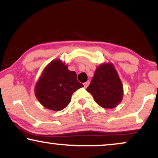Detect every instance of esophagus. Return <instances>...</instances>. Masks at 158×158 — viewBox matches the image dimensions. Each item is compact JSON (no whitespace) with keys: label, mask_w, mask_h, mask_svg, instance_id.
<instances>
[{"label":"esophagus","mask_w":158,"mask_h":158,"mask_svg":"<svg viewBox=\"0 0 158 158\" xmlns=\"http://www.w3.org/2000/svg\"><path fill=\"white\" fill-rule=\"evenodd\" d=\"M89 83H90V81H86L85 83H83V85H84V87H85V88H87L88 86V85H89Z\"/></svg>","instance_id":"esophagus-1"}]
</instances>
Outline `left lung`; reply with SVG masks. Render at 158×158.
<instances>
[{
  "mask_svg": "<svg viewBox=\"0 0 158 158\" xmlns=\"http://www.w3.org/2000/svg\"><path fill=\"white\" fill-rule=\"evenodd\" d=\"M87 91L100 106L113 109L122 102L124 88L117 71L111 62L99 64Z\"/></svg>",
  "mask_w": 158,
  "mask_h": 158,
  "instance_id": "1",
  "label": "left lung"
}]
</instances>
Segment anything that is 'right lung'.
<instances>
[{"label": "right lung", "instance_id": "right-lung-1", "mask_svg": "<svg viewBox=\"0 0 158 158\" xmlns=\"http://www.w3.org/2000/svg\"><path fill=\"white\" fill-rule=\"evenodd\" d=\"M83 87L74 71L61 60L51 61L43 70L36 82L34 94L43 106L52 111H61L71 101L75 91Z\"/></svg>", "mask_w": 158, "mask_h": 158}]
</instances>
